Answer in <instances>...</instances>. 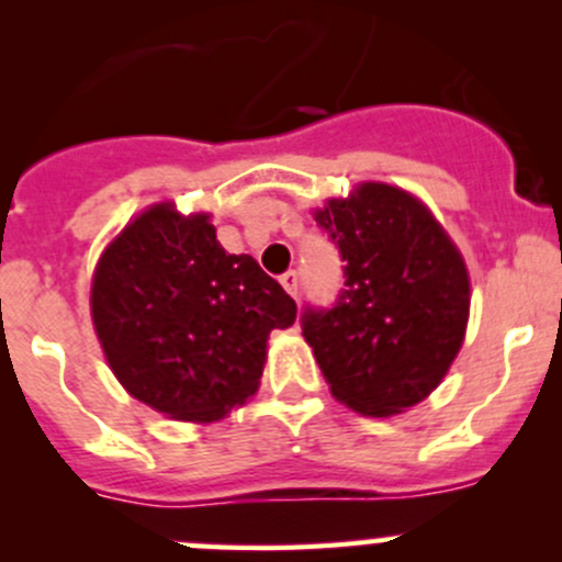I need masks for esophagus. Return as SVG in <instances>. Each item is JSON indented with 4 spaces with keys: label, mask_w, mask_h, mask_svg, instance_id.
Here are the masks:
<instances>
[{
    "label": "esophagus",
    "mask_w": 562,
    "mask_h": 562,
    "mask_svg": "<svg viewBox=\"0 0 562 562\" xmlns=\"http://www.w3.org/2000/svg\"><path fill=\"white\" fill-rule=\"evenodd\" d=\"M280 282L293 299H299V271H285V274L280 277Z\"/></svg>",
    "instance_id": "34e87169"
}]
</instances>
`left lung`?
Listing matches in <instances>:
<instances>
[{
  "label": "left lung",
  "instance_id": "obj_1",
  "mask_svg": "<svg viewBox=\"0 0 562 562\" xmlns=\"http://www.w3.org/2000/svg\"><path fill=\"white\" fill-rule=\"evenodd\" d=\"M315 223L345 260L331 307L307 304L302 313L328 389L364 416L416 405L462 345L470 310L462 255L422 201L378 181L328 201Z\"/></svg>",
  "mask_w": 562,
  "mask_h": 562
}]
</instances>
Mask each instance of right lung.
I'll use <instances>...</instances> for the list:
<instances>
[{
  "label": "right lung",
  "instance_id": "right-lung-1",
  "mask_svg": "<svg viewBox=\"0 0 562 562\" xmlns=\"http://www.w3.org/2000/svg\"><path fill=\"white\" fill-rule=\"evenodd\" d=\"M92 317L135 400L214 422L258 389L266 339L296 321V302L252 255L225 252L206 214L157 203L100 258Z\"/></svg>",
  "mask_w": 562,
  "mask_h": 562
}]
</instances>
